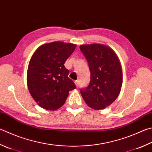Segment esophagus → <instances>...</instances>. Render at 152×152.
Masks as SVG:
<instances>
[{
	"mask_svg": "<svg viewBox=\"0 0 152 152\" xmlns=\"http://www.w3.org/2000/svg\"><path fill=\"white\" fill-rule=\"evenodd\" d=\"M74 83H75L76 86V87H78V86H79V81H78V80L74 81Z\"/></svg>",
	"mask_w": 152,
	"mask_h": 152,
	"instance_id": "esophagus-1",
	"label": "esophagus"
}]
</instances>
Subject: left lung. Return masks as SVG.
I'll return each instance as SVG.
<instances>
[{
  "label": "left lung",
  "mask_w": 152,
  "mask_h": 152,
  "mask_svg": "<svg viewBox=\"0 0 152 152\" xmlns=\"http://www.w3.org/2000/svg\"><path fill=\"white\" fill-rule=\"evenodd\" d=\"M80 49L86 58L91 73L88 86L80 90L88 106L102 110L118 98L122 85V72L116 54L100 44L82 45Z\"/></svg>",
  "instance_id": "8db88e82"
}]
</instances>
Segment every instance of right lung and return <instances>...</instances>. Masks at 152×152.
Listing matches in <instances>:
<instances>
[{
    "instance_id": "1",
    "label": "right lung",
    "mask_w": 152,
    "mask_h": 152,
    "mask_svg": "<svg viewBox=\"0 0 152 152\" xmlns=\"http://www.w3.org/2000/svg\"><path fill=\"white\" fill-rule=\"evenodd\" d=\"M76 47L74 44L63 42L44 44L30 58L27 85L32 97L42 108L58 110L65 103L69 92L76 88L64 66Z\"/></svg>"
}]
</instances>
